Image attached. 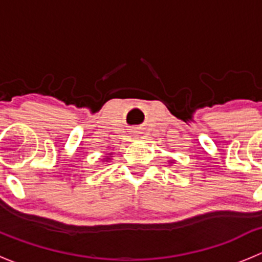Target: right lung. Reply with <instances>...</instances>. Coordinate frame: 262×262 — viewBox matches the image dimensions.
I'll use <instances>...</instances> for the list:
<instances>
[{
    "instance_id": "right-lung-1",
    "label": "right lung",
    "mask_w": 262,
    "mask_h": 262,
    "mask_svg": "<svg viewBox=\"0 0 262 262\" xmlns=\"http://www.w3.org/2000/svg\"><path fill=\"white\" fill-rule=\"evenodd\" d=\"M107 160H110V158H107ZM107 160H106V161H107Z\"/></svg>"
}]
</instances>
